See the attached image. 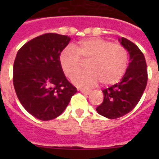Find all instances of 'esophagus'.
<instances>
[{
    "label": "esophagus",
    "mask_w": 159,
    "mask_h": 159,
    "mask_svg": "<svg viewBox=\"0 0 159 159\" xmlns=\"http://www.w3.org/2000/svg\"><path fill=\"white\" fill-rule=\"evenodd\" d=\"M80 92L85 95H89L90 93H91V92H90V91H87V90H83V89L80 90Z\"/></svg>",
    "instance_id": "obj_1"
}]
</instances>
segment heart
I'll return each mask as SVG.
<instances>
[{
    "mask_svg": "<svg viewBox=\"0 0 159 159\" xmlns=\"http://www.w3.org/2000/svg\"><path fill=\"white\" fill-rule=\"evenodd\" d=\"M59 64L62 72L72 78L87 62V71L73 77L77 87H92L102 82L103 86L116 84L122 79L129 63L126 48L120 44L100 38L78 41L72 48H65L60 53Z\"/></svg>",
    "mask_w": 159,
    "mask_h": 159,
    "instance_id": "heart-1",
    "label": "heart"
}]
</instances>
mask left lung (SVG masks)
I'll return each instance as SVG.
<instances>
[{"label": "left lung", "mask_w": 159, "mask_h": 159, "mask_svg": "<svg viewBox=\"0 0 159 159\" xmlns=\"http://www.w3.org/2000/svg\"><path fill=\"white\" fill-rule=\"evenodd\" d=\"M120 41L129 53L130 62L120 82L102 91L104 100L97 111L108 119L120 118L130 112L143 96L148 82L143 53L127 39L122 37Z\"/></svg>", "instance_id": "obj_1"}]
</instances>
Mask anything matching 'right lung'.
<instances>
[{
	"instance_id": "1",
	"label": "right lung",
	"mask_w": 159,
	"mask_h": 159,
	"mask_svg": "<svg viewBox=\"0 0 159 159\" xmlns=\"http://www.w3.org/2000/svg\"><path fill=\"white\" fill-rule=\"evenodd\" d=\"M70 39L67 35L43 34L25 43L16 54L13 66L16 96L24 108L40 120L59 116L77 92L58 60Z\"/></svg>"
}]
</instances>
